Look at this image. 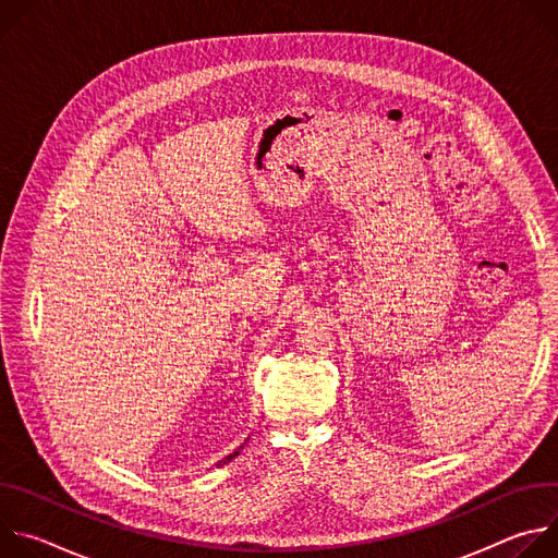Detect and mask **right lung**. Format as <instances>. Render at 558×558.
Instances as JSON below:
<instances>
[{"instance_id": "obj_1", "label": "right lung", "mask_w": 558, "mask_h": 558, "mask_svg": "<svg viewBox=\"0 0 558 558\" xmlns=\"http://www.w3.org/2000/svg\"><path fill=\"white\" fill-rule=\"evenodd\" d=\"M241 448H243V446H241ZM241 448H238V450H241ZM238 450H235V452H231V454H229V457H225V459H222V461H218V465H222V463H229V461H231V459H233V457H238Z\"/></svg>"}]
</instances>
